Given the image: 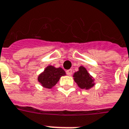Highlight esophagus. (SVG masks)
I'll return each mask as SVG.
<instances>
[{
	"mask_svg": "<svg viewBox=\"0 0 129 129\" xmlns=\"http://www.w3.org/2000/svg\"><path fill=\"white\" fill-rule=\"evenodd\" d=\"M66 73L67 75L70 76V75H72V70H67L66 71Z\"/></svg>",
	"mask_w": 129,
	"mask_h": 129,
	"instance_id": "obj_1",
	"label": "esophagus"
}]
</instances>
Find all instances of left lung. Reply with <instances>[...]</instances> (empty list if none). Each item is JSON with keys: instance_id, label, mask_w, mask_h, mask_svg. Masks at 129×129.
Masks as SVG:
<instances>
[{"instance_id": "8db88e82", "label": "left lung", "mask_w": 129, "mask_h": 129, "mask_svg": "<svg viewBox=\"0 0 129 129\" xmlns=\"http://www.w3.org/2000/svg\"><path fill=\"white\" fill-rule=\"evenodd\" d=\"M73 77L75 82L81 89H89L94 85V79L89 73H88L87 69L84 67H79V70L75 72Z\"/></svg>"}]
</instances>
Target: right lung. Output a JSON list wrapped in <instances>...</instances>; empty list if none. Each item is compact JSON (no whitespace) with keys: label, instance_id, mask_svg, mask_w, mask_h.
I'll list each match as a JSON object with an SVG mask.
<instances>
[{"label":"right lung","instance_id":"add662e5","mask_svg":"<svg viewBox=\"0 0 129 129\" xmlns=\"http://www.w3.org/2000/svg\"><path fill=\"white\" fill-rule=\"evenodd\" d=\"M66 75L64 70L61 67L56 68L52 65L47 66L38 77V82L42 87L47 89H51L58 82L62 76Z\"/></svg>","mask_w":129,"mask_h":129}]
</instances>
